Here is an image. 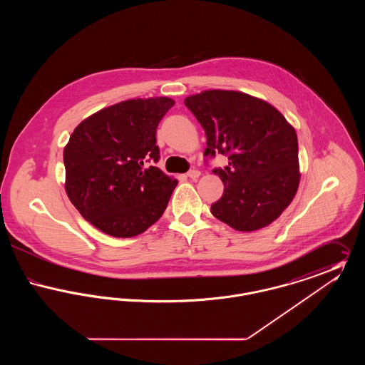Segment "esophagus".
Returning a JSON list of instances; mask_svg holds the SVG:
<instances>
[{
  "instance_id": "34e87169",
  "label": "esophagus",
  "mask_w": 365,
  "mask_h": 365,
  "mask_svg": "<svg viewBox=\"0 0 365 365\" xmlns=\"http://www.w3.org/2000/svg\"><path fill=\"white\" fill-rule=\"evenodd\" d=\"M200 175H201V173H200L198 170H190V171L187 173V176H189L190 179H197V178H200Z\"/></svg>"
}]
</instances>
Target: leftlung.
Here are the masks:
<instances>
[{
	"mask_svg": "<svg viewBox=\"0 0 365 365\" xmlns=\"http://www.w3.org/2000/svg\"><path fill=\"white\" fill-rule=\"evenodd\" d=\"M207 134L205 157L228 156L215 168L225 185L210 212L237 231L277 220L299 183L295 130L275 106L232 90H207L185 100Z\"/></svg>",
	"mask_w": 365,
	"mask_h": 365,
	"instance_id": "left-lung-1",
	"label": "left lung"
}]
</instances>
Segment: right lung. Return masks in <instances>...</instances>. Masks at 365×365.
I'll return each instance as SVG.
<instances>
[{"mask_svg": "<svg viewBox=\"0 0 365 365\" xmlns=\"http://www.w3.org/2000/svg\"><path fill=\"white\" fill-rule=\"evenodd\" d=\"M168 97L127 100L81 123L64 148L66 191L96 228L131 238L161 217L178 180L155 165L156 130L174 106Z\"/></svg>", "mask_w": 365, "mask_h": 365, "instance_id": "right-lung-1", "label": "right lung"}]
</instances>
